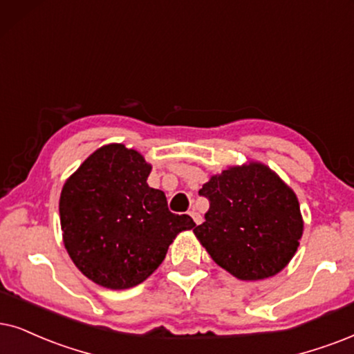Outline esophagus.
Wrapping results in <instances>:
<instances>
[{"label":"esophagus","instance_id":"obj_1","mask_svg":"<svg viewBox=\"0 0 354 354\" xmlns=\"http://www.w3.org/2000/svg\"><path fill=\"white\" fill-rule=\"evenodd\" d=\"M189 216L192 217V221H194V223H196V225H199V223H201V222H203V217H201V216H199V214H198V212H196V210H191V212H189Z\"/></svg>","mask_w":354,"mask_h":354}]
</instances>
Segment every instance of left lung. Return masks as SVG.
<instances>
[{"label": "left lung", "instance_id": "obj_1", "mask_svg": "<svg viewBox=\"0 0 354 354\" xmlns=\"http://www.w3.org/2000/svg\"><path fill=\"white\" fill-rule=\"evenodd\" d=\"M199 192L209 210L192 232L218 266L236 279L259 281L289 265L304 234L301 205L268 165L250 160L225 168Z\"/></svg>", "mask_w": 354, "mask_h": 354}]
</instances>
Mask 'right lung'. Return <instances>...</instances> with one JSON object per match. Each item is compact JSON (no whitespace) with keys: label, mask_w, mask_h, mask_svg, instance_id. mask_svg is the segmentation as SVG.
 <instances>
[{"label":"right lung","mask_w":354,"mask_h":354,"mask_svg":"<svg viewBox=\"0 0 354 354\" xmlns=\"http://www.w3.org/2000/svg\"><path fill=\"white\" fill-rule=\"evenodd\" d=\"M151 165L124 144L93 151L62 187L60 225L75 266L102 288L144 283L178 234L194 229L189 216L168 210L167 196L147 183Z\"/></svg>","instance_id":"add662e5"}]
</instances>
